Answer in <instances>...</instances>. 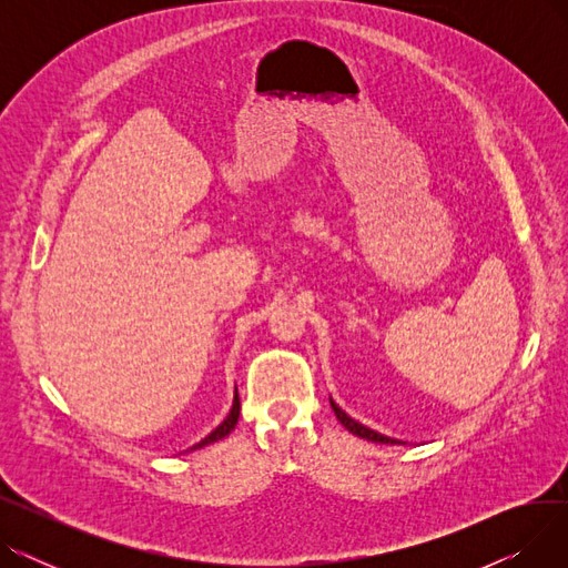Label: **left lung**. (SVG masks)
I'll return each instance as SVG.
<instances>
[{
    "instance_id": "1",
    "label": "left lung",
    "mask_w": 568,
    "mask_h": 568,
    "mask_svg": "<svg viewBox=\"0 0 568 568\" xmlns=\"http://www.w3.org/2000/svg\"><path fill=\"white\" fill-rule=\"evenodd\" d=\"M329 403H332V409H334V414H336V419L352 433V435H356V437H362V439H368V442H377V444H400L398 439H392V437H384V435H379V433H375V430H371V428H366V426H362L359 422H354L352 416H347L332 398H329Z\"/></svg>"
}]
</instances>
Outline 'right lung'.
<instances>
[{"instance_id":"add662e5","label":"right lung","mask_w":568,"mask_h":568,"mask_svg":"<svg viewBox=\"0 0 568 568\" xmlns=\"http://www.w3.org/2000/svg\"><path fill=\"white\" fill-rule=\"evenodd\" d=\"M239 409H242V403H239V394H234V403H232V409H230V414H227V419H225L216 430L209 433L202 442H197V444L193 446V449H202V446H206V444H214V442L223 439L225 435H230V433L234 430L236 422H239ZM193 449H191V452H193Z\"/></svg>"}]
</instances>
